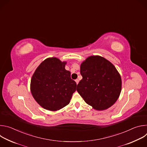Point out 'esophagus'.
<instances>
[{"label":"esophagus","instance_id":"esophagus-1","mask_svg":"<svg viewBox=\"0 0 147 147\" xmlns=\"http://www.w3.org/2000/svg\"><path fill=\"white\" fill-rule=\"evenodd\" d=\"M75 81H76V83H77V84H78V82H79V80H78V79H76Z\"/></svg>","mask_w":147,"mask_h":147}]
</instances>
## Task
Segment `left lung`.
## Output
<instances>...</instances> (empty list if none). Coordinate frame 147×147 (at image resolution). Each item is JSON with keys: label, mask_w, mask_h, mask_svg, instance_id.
Here are the masks:
<instances>
[{"label": "left lung", "mask_w": 147, "mask_h": 147, "mask_svg": "<svg viewBox=\"0 0 147 147\" xmlns=\"http://www.w3.org/2000/svg\"><path fill=\"white\" fill-rule=\"evenodd\" d=\"M82 79L77 91L89 105L98 111L107 109L116 102L121 92V77L114 65L99 56H91L80 66Z\"/></svg>", "instance_id": "left-lung-1"}]
</instances>
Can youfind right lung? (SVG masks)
Segmentation results:
<instances>
[{"label": "right lung", "instance_id": "right-lung-1", "mask_svg": "<svg viewBox=\"0 0 147 147\" xmlns=\"http://www.w3.org/2000/svg\"><path fill=\"white\" fill-rule=\"evenodd\" d=\"M66 61L56 57L43 61L31 80V92L37 103L45 109L56 111L69 103L77 84L65 69Z\"/></svg>", "mask_w": 147, "mask_h": 147}]
</instances>
